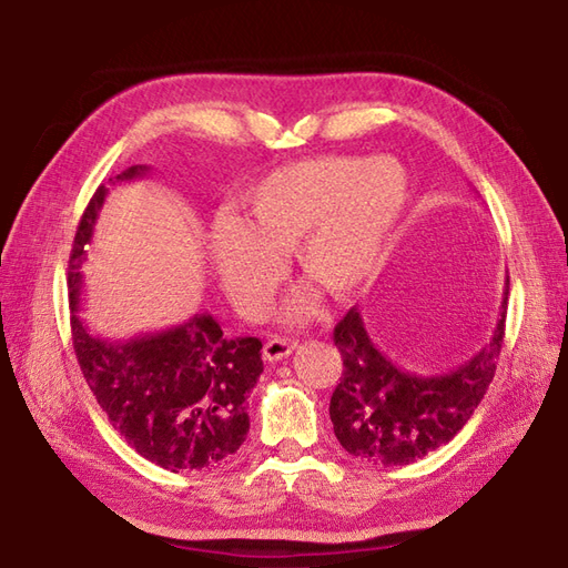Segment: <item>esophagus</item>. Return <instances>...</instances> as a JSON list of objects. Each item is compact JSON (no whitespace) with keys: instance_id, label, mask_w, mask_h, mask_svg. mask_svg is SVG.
Masks as SVG:
<instances>
[{"instance_id":"obj_1","label":"esophagus","mask_w":568,"mask_h":568,"mask_svg":"<svg viewBox=\"0 0 568 568\" xmlns=\"http://www.w3.org/2000/svg\"><path fill=\"white\" fill-rule=\"evenodd\" d=\"M296 349V344L292 342V339H286V337H272L267 344H265V358L270 364H274V362H282V358H286L288 354H292Z\"/></svg>"}]
</instances>
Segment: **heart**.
Returning a JSON list of instances; mask_svg holds the SVG:
<instances>
[{
    "mask_svg": "<svg viewBox=\"0 0 568 568\" xmlns=\"http://www.w3.org/2000/svg\"><path fill=\"white\" fill-rule=\"evenodd\" d=\"M407 197V171L393 156L325 154L284 163L245 190L236 219L214 224V272L247 321L272 308L288 253L315 288L332 298L356 296L378 276ZM313 306L306 288L288 303L286 317L303 321Z\"/></svg>",
    "mask_w": 568,
    "mask_h": 568,
    "instance_id": "1",
    "label": "heart"
}]
</instances>
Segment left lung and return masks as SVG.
I'll use <instances>...</instances> for the list:
<instances>
[{
	"instance_id": "obj_1",
	"label": "left lung",
	"mask_w": 568,
	"mask_h": 568,
	"mask_svg": "<svg viewBox=\"0 0 568 568\" xmlns=\"http://www.w3.org/2000/svg\"><path fill=\"white\" fill-rule=\"evenodd\" d=\"M508 286L494 337L467 364L440 376H419L378 352L352 308L335 325L342 378L329 399L335 436L354 458L393 467L424 458L460 432L494 381L504 347Z\"/></svg>"
}]
</instances>
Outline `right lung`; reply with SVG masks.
<instances>
[{
  "instance_id": "add662e5",
  "label": "right lung",
  "mask_w": 568,
  "mask_h": 568,
  "mask_svg": "<svg viewBox=\"0 0 568 568\" xmlns=\"http://www.w3.org/2000/svg\"><path fill=\"white\" fill-rule=\"evenodd\" d=\"M144 173L146 165H132L115 180ZM105 195V185L93 192L69 255L77 362L108 422L142 458L171 473L212 469L241 448L251 428L245 405L262 373V342L226 337L206 313L130 342L93 337L77 311L84 247Z\"/></svg>"
}]
</instances>
